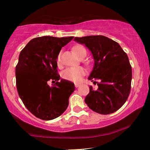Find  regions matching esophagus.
<instances>
[{"label":"esophagus","instance_id":"obj_1","mask_svg":"<svg viewBox=\"0 0 150 150\" xmlns=\"http://www.w3.org/2000/svg\"><path fill=\"white\" fill-rule=\"evenodd\" d=\"M80 87L79 84H75V87L76 88H78V87Z\"/></svg>","mask_w":150,"mask_h":150}]
</instances>
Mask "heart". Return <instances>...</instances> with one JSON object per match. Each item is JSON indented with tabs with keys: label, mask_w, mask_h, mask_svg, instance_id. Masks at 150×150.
Masks as SVG:
<instances>
[{
	"label": "heart",
	"mask_w": 150,
	"mask_h": 150,
	"mask_svg": "<svg viewBox=\"0 0 150 150\" xmlns=\"http://www.w3.org/2000/svg\"><path fill=\"white\" fill-rule=\"evenodd\" d=\"M73 51L75 54L80 59L85 58L87 55V50L81 45H76L73 47ZM57 63H60V54L57 57ZM85 74V70L81 67H68L62 72V77L66 81L74 83H78L81 81L82 77Z\"/></svg>",
	"instance_id": "1"
}]
</instances>
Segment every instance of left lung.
I'll return each instance as SVG.
<instances>
[{"instance_id": "1", "label": "left lung", "mask_w": 150, "mask_h": 150, "mask_svg": "<svg viewBox=\"0 0 150 150\" xmlns=\"http://www.w3.org/2000/svg\"><path fill=\"white\" fill-rule=\"evenodd\" d=\"M74 41L85 45L93 56L94 65L88 79L100 81L97 89L90 86L85 103L100 114L117 111L126 102L130 91L132 67L128 55L117 42L103 35L75 38Z\"/></svg>"}]
</instances>
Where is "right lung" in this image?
<instances>
[{
	"mask_svg": "<svg viewBox=\"0 0 150 150\" xmlns=\"http://www.w3.org/2000/svg\"><path fill=\"white\" fill-rule=\"evenodd\" d=\"M74 37L44 36L33 39L20 53L16 67V87L24 106L37 117L51 120L67 109L74 84L61 79L57 57ZM49 80L56 81L52 87ZM59 80V81H58Z\"/></svg>",
	"mask_w": 150,
	"mask_h": 150,
	"instance_id": "obj_1",
	"label": "right lung"
}]
</instances>
